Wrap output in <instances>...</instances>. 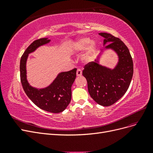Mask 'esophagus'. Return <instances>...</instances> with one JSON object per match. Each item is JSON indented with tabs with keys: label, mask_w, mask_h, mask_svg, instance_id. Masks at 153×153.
Instances as JSON below:
<instances>
[{
	"label": "esophagus",
	"mask_w": 153,
	"mask_h": 153,
	"mask_svg": "<svg viewBox=\"0 0 153 153\" xmlns=\"http://www.w3.org/2000/svg\"><path fill=\"white\" fill-rule=\"evenodd\" d=\"M82 71L80 70V69H78L77 71H76V76H82Z\"/></svg>",
	"instance_id": "34e87169"
}]
</instances>
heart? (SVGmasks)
<instances>
[{
  "label": "heart",
  "instance_id": "1",
  "mask_svg": "<svg viewBox=\"0 0 153 153\" xmlns=\"http://www.w3.org/2000/svg\"><path fill=\"white\" fill-rule=\"evenodd\" d=\"M86 50L83 54L81 60L85 63L93 62L97 52V45L94 41L89 38H81L76 39L71 47V52L75 53H80Z\"/></svg>",
  "mask_w": 153,
  "mask_h": 153
}]
</instances>
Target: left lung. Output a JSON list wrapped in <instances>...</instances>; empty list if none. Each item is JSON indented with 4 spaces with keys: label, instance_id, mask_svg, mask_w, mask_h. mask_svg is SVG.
Listing matches in <instances>:
<instances>
[{
    "label": "left lung",
    "instance_id": "left-lung-1",
    "mask_svg": "<svg viewBox=\"0 0 153 153\" xmlns=\"http://www.w3.org/2000/svg\"><path fill=\"white\" fill-rule=\"evenodd\" d=\"M99 35L105 38V47L95 62L86 64L82 75L87 80L91 98L98 104L107 106L126 93L133 77V64L128 47L121 39L105 32H100ZM107 49L113 50L118 57V62L112 69L99 63L100 56Z\"/></svg>",
    "mask_w": 153,
    "mask_h": 153
}]
</instances>
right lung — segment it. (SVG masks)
Instances as JSON below:
<instances>
[{"mask_svg": "<svg viewBox=\"0 0 153 153\" xmlns=\"http://www.w3.org/2000/svg\"><path fill=\"white\" fill-rule=\"evenodd\" d=\"M50 42L48 38L37 39L26 49L20 59L22 85L27 96L37 106L51 113H60L66 108L71 100V86L76 78V69L59 73L55 80L45 88L34 87L27 79L26 64L29 54Z\"/></svg>", "mask_w": 153, "mask_h": 153, "instance_id": "obj_1", "label": "right lung"}]
</instances>
